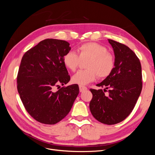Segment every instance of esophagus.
<instances>
[{
    "instance_id": "1",
    "label": "esophagus",
    "mask_w": 155,
    "mask_h": 155,
    "mask_svg": "<svg viewBox=\"0 0 155 155\" xmlns=\"http://www.w3.org/2000/svg\"><path fill=\"white\" fill-rule=\"evenodd\" d=\"M79 91H80L81 92H84V91H86L87 89V88L86 87L82 86V85H79Z\"/></svg>"
}]
</instances>
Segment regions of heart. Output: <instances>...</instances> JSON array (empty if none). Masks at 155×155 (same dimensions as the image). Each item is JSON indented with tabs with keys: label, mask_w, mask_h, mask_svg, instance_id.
<instances>
[{
	"label": "heart",
	"mask_w": 155,
	"mask_h": 155,
	"mask_svg": "<svg viewBox=\"0 0 155 155\" xmlns=\"http://www.w3.org/2000/svg\"><path fill=\"white\" fill-rule=\"evenodd\" d=\"M78 54L70 51L64 55V66L71 71H75L81 61H87L85 70H80L72 78L73 83L80 85L95 80L97 76L104 78L109 76L115 65L114 55L104 45L95 42H89L80 45L78 48Z\"/></svg>",
	"instance_id": "b5f03b06"
}]
</instances>
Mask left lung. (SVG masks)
Masks as SVG:
<instances>
[{"label": "left lung", "mask_w": 155, "mask_h": 155, "mask_svg": "<svg viewBox=\"0 0 155 155\" xmlns=\"http://www.w3.org/2000/svg\"><path fill=\"white\" fill-rule=\"evenodd\" d=\"M108 41L114 50V68L97 85L105 89H90L92 98L89 107L97 121L114 125L124 120L133 111L142 89V74L140 60L132 50L119 42ZM106 89H109L107 96L104 95Z\"/></svg>", "instance_id": "obj_1"}]
</instances>
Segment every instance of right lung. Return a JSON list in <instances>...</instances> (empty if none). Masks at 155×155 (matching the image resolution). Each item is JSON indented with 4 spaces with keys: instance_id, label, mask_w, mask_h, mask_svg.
I'll return each instance as SVG.
<instances>
[{
    "instance_id": "add662e5",
    "label": "right lung",
    "mask_w": 155,
    "mask_h": 155,
    "mask_svg": "<svg viewBox=\"0 0 155 155\" xmlns=\"http://www.w3.org/2000/svg\"><path fill=\"white\" fill-rule=\"evenodd\" d=\"M70 49L67 41L46 39L28 50L21 59L17 91L28 113L41 124L54 125L63 120L79 94L77 84L59 86L70 79L63 63Z\"/></svg>"
}]
</instances>
